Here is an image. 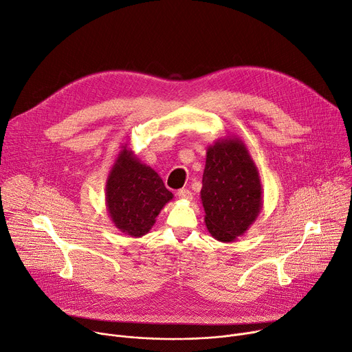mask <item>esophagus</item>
Returning a JSON list of instances; mask_svg holds the SVG:
<instances>
[{
  "label": "esophagus",
  "mask_w": 352,
  "mask_h": 352,
  "mask_svg": "<svg viewBox=\"0 0 352 352\" xmlns=\"http://www.w3.org/2000/svg\"><path fill=\"white\" fill-rule=\"evenodd\" d=\"M177 197L180 200H192L193 193L190 190H187V188H180V190H177Z\"/></svg>",
  "instance_id": "esophagus-1"
}]
</instances>
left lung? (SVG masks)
I'll list each match as a JSON object with an SVG mask.
<instances>
[{"mask_svg":"<svg viewBox=\"0 0 352 352\" xmlns=\"http://www.w3.org/2000/svg\"><path fill=\"white\" fill-rule=\"evenodd\" d=\"M262 193L259 170L244 141L228 135L207 148L200 197L211 236L232 242L244 235L262 210Z\"/></svg>","mask_w":352,"mask_h":352,"instance_id":"1","label":"left lung"}]
</instances>
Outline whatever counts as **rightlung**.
<instances>
[{"label": "right lung", "instance_id": "right-lung-1", "mask_svg": "<svg viewBox=\"0 0 352 352\" xmlns=\"http://www.w3.org/2000/svg\"><path fill=\"white\" fill-rule=\"evenodd\" d=\"M105 184V206L116 228L128 236L146 235L173 195L164 180L135 156L129 144L120 146Z\"/></svg>", "mask_w": 352, "mask_h": 352}]
</instances>
